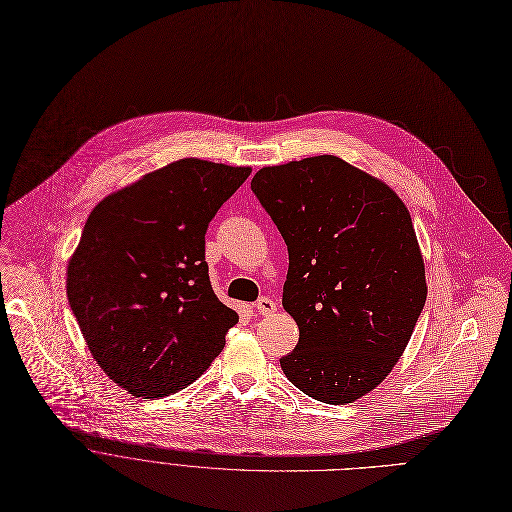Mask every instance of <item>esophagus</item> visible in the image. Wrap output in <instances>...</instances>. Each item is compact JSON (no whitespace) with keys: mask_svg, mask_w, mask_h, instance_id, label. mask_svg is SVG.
Returning <instances> with one entry per match:
<instances>
[{"mask_svg":"<svg viewBox=\"0 0 512 512\" xmlns=\"http://www.w3.org/2000/svg\"><path fill=\"white\" fill-rule=\"evenodd\" d=\"M256 311L260 315H272V313H276V302L270 296H262L256 302Z\"/></svg>","mask_w":512,"mask_h":512,"instance_id":"34e87169","label":"esophagus"}]
</instances>
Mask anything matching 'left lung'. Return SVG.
<instances>
[{"label":"left lung","instance_id":"obj_1","mask_svg":"<svg viewBox=\"0 0 512 512\" xmlns=\"http://www.w3.org/2000/svg\"><path fill=\"white\" fill-rule=\"evenodd\" d=\"M252 191L288 248L284 311L298 345L280 359L306 395L353 403L395 367L426 304V268L399 195L335 155L262 167Z\"/></svg>","mask_w":512,"mask_h":512}]
</instances>
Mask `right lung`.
Returning a JSON list of instances; mask_svg holds the SVG:
<instances>
[{
  "label": "right lung",
  "instance_id": "obj_1",
  "mask_svg": "<svg viewBox=\"0 0 512 512\" xmlns=\"http://www.w3.org/2000/svg\"><path fill=\"white\" fill-rule=\"evenodd\" d=\"M250 173L179 159L113 191L88 216L66 268L68 302L94 361L135 397L195 381L238 323L212 288L206 230Z\"/></svg>",
  "mask_w": 512,
  "mask_h": 512
}]
</instances>
